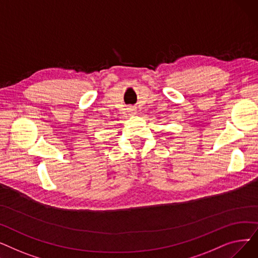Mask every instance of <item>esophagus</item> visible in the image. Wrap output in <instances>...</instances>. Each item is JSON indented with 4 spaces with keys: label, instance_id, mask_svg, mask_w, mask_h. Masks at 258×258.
Masks as SVG:
<instances>
[{
    "label": "esophagus",
    "instance_id": "esophagus-1",
    "mask_svg": "<svg viewBox=\"0 0 258 258\" xmlns=\"http://www.w3.org/2000/svg\"><path fill=\"white\" fill-rule=\"evenodd\" d=\"M128 113H130V115H136L137 114V110H136V108L131 107V108H128Z\"/></svg>",
    "mask_w": 258,
    "mask_h": 258
}]
</instances>
